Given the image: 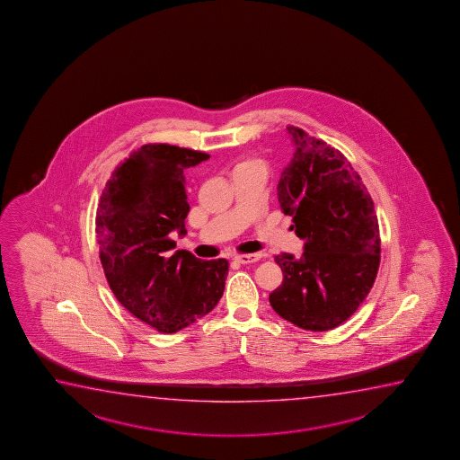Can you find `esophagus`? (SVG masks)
<instances>
[{
  "mask_svg": "<svg viewBox=\"0 0 460 460\" xmlns=\"http://www.w3.org/2000/svg\"><path fill=\"white\" fill-rule=\"evenodd\" d=\"M234 260L241 264H250V262H256L261 260V253H248V255H235Z\"/></svg>",
  "mask_w": 460,
  "mask_h": 460,
  "instance_id": "obj_1",
  "label": "esophagus"
}]
</instances>
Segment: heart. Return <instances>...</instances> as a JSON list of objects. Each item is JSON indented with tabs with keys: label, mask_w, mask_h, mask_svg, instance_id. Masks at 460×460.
Listing matches in <instances>:
<instances>
[{
	"label": "heart",
	"mask_w": 460,
	"mask_h": 460,
	"mask_svg": "<svg viewBox=\"0 0 460 460\" xmlns=\"http://www.w3.org/2000/svg\"><path fill=\"white\" fill-rule=\"evenodd\" d=\"M253 164H258L256 161H245V163L237 164V167L235 170L242 169V167H248V165H253Z\"/></svg>",
	"instance_id": "heart-1"
}]
</instances>
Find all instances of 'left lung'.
<instances>
[{
  "label": "left lung",
  "instance_id": "left-lung-1",
  "mask_svg": "<svg viewBox=\"0 0 460 460\" xmlns=\"http://www.w3.org/2000/svg\"><path fill=\"white\" fill-rule=\"evenodd\" d=\"M295 155L277 184L305 253L276 256L283 282L269 295L272 309L309 332H328L365 301L377 276L381 237L373 199L344 155L288 126Z\"/></svg>",
  "mask_w": 460,
  "mask_h": 460
}]
</instances>
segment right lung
<instances>
[{"mask_svg":"<svg viewBox=\"0 0 460 460\" xmlns=\"http://www.w3.org/2000/svg\"><path fill=\"white\" fill-rule=\"evenodd\" d=\"M210 155L165 143L137 149L114 169L100 196V261L116 299L159 332H177L207 315L225 291L226 260L202 261L175 248L190 212L183 170Z\"/></svg>","mask_w":460,"mask_h":460,"instance_id":"1","label":"right lung"}]
</instances>
